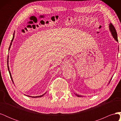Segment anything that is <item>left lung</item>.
Instances as JSON below:
<instances>
[{
    "label": "left lung",
    "instance_id": "8db88e82",
    "mask_svg": "<svg viewBox=\"0 0 121 121\" xmlns=\"http://www.w3.org/2000/svg\"><path fill=\"white\" fill-rule=\"evenodd\" d=\"M109 27V31H110L113 38L115 39V40H116V41H117V42H118V36H117V32H116V29H115L114 26H113L112 25V24L111 23L110 24H109V27ZM118 50H119V46H118ZM112 78V76L111 77V78L110 80H109V81L108 82V84H109V82H111ZM75 94L76 95V96H77L78 97H82L83 96L82 95H78V94Z\"/></svg>",
    "mask_w": 121,
    "mask_h": 121
}]
</instances>
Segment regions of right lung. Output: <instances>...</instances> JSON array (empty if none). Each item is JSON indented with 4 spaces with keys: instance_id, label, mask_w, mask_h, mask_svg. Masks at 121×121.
I'll use <instances>...</instances> for the list:
<instances>
[{
    "instance_id": "obj_1",
    "label": "right lung",
    "mask_w": 121,
    "mask_h": 121,
    "mask_svg": "<svg viewBox=\"0 0 121 121\" xmlns=\"http://www.w3.org/2000/svg\"><path fill=\"white\" fill-rule=\"evenodd\" d=\"M14 33H13V39H12V41H11V42H10V46H9V50H10V47H11V45H12V42H13V39H14ZM9 56H8V57H9ZM8 70H9V75H10V78H11V79H12V81H13V83L14 84V82H13V78H12V75H11V73H10V71H9V60H8ZM46 92H45L44 94H43V95H40V96H29V95H26V96H29V97H32V98H36V97H42V96H43L44 95L45 93H46Z\"/></svg>"
}]
</instances>
